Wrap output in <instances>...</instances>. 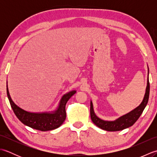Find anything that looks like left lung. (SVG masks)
Instances as JSON below:
<instances>
[{"label":"left lung","mask_w":157,"mask_h":157,"mask_svg":"<svg viewBox=\"0 0 157 157\" xmlns=\"http://www.w3.org/2000/svg\"><path fill=\"white\" fill-rule=\"evenodd\" d=\"M148 78H147V86H146L145 94L144 98L142 100L141 104L136 109L132 110V111L129 112L127 114L120 117L114 121H105L101 119L95 114L94 111V106L92 101H90V117L92 122L98 127L99 128L106 130L109 132H116L120 131L129 128L134 124L138 118L140 117L142 113L144 111V108L147 105L149 98L150 93V84L148 80Z\"/></svg>","instance_id":"1"}]
</instances>
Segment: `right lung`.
<instances>
[{
    "mask_svg": "<svg viewBox=\"0 0 157 157\" xmlns=\"http://www.w3.org/2000/svg\"><path fill=\"white\" fill-rule=\"evenodd\" d=\"M75 93L76 90H74L63 95L60 100L58 107L55 111L51 112L34 113L25 111L19 107L13 101L9 94L8 86L6 85V94L11 108L17 117L24 125L42 132L56 129L63 124L66 118L65 106L67 102Z\"/></svg>",
    "mask_w": 157,
    "mask_h": 157,
    "instance_id": "obj_1",
    "label": "right lung"
}]
</instances>
